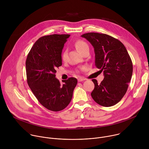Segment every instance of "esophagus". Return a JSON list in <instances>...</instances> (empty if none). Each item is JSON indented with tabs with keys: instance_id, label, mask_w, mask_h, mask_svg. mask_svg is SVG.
Wrapping results in <instances>:
<instances>
[{
	"instance_id": "34e87169",
	"label": "esophagus",
	"mask_w": 149,
	"mask_h": 149,
	"mask_svg": "<svg viewBox=\"0 0 149 149\" xmlns=\"http://www.w3.org/2000/svg\"><path fill=\"white\" fill-rule=\"evenodd\" d=\"M85 79V78H79L78 79V82H81V81H84Z\"/></svg>"
}]
</instances>
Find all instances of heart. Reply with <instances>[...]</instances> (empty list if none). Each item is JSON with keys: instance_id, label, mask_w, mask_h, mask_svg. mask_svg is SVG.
Segmentation results:
<instances>
[{"instance_id": "b5f03b06", "label": "heart", "mask_w": 149, "mask_h": 149, "mask_svg": "<svg viewBox=\"0 0 149 149\" xmlns=\"http://www.w3.org/2000/svg\"><path fill=\"white\" fill-rule=\"evenodd\" d=\"M75 47L77 48V49L79 52L81 54H82L84 52H85L87 50H89V46L86 42H85L83 40L81 39H78L75 42ZM67 50L63 51L61 55V59L63 61H65L67 58ZM82 69V68H81Z\"/></svg>"}]
</instances>
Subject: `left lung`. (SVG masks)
<instances>
[{
    "label": "left lung",
    "instance_id": "left-lung-1",
    "mask_svg": "<svg viewBox=\"0 0 149 149\" xmlns=\"http://www.w3.org/2000/svg\"><path fill=\"white\" fill-rule=\"evenodd\" d=\"M82 37L87 39L94 48L95 65L103 71L100 84L92 81L95 87L91 95L104 107H111L124 97L133 74V63L125 47L119 40L109 35L90 32Z\"/></svg>",
    "mask_w": 149,
    "mask_h": 149
}]
</instances>
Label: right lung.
<instances>
[{"instance_id": "obj_1", "label": "right lung", "mask_w": 149, "mask_h": 149, "mask_svg": "<svg viewBox=\"0 0 149 149\" xmlns=\"http://www.w3.org/2000/svg\"><path fill=\"white\" fill-rule=\"evenodd\" d=\"M68 34L42 36L34 44L26 60L27 82L38 101L52 111H59L70 104L77 79L55 78L56 69L62 65L61 53Z\"/></svg>"}]
</instances>
